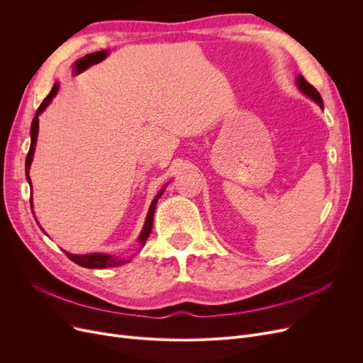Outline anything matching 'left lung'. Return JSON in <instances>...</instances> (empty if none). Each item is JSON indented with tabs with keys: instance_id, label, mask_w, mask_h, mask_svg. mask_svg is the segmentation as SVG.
<instances>
[{
	"instance_id": "left-lung-1",
	"label": "left lung",
	"mask_w": 363,
	"mask_h": 363,
	"mask_svg": "<svg viewBox=\"0 0 363 363\" xmlns=\"http://www.w3.org/2000/svg\"><path fill=\"white\" fill-rule=\"evenodd\" d=\"M297 86H298V89H300L304 95H308V97H309L311 100H313L315 103H318V104L323 108V103H322L320 94L316 91L315 86H312L306 79H304L301 74L297 76Z\"/></svg>"
}]
</instances>
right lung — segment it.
Listing matches in <instances>:
<instances>
[{
    "instance_id": "right-lung-1",
    "label": "right lung",
    "mask_w": 363,
    "mask_h": 363,
    "mask_svg": "<svg viewBox=\"0 0 363 363\" xmlns=\"http://www.w3.org/2000/svg\"><path fill=\"white\" fill-rule=\"evenodd\" d=\"M57 91H59V84H54V86L51 88L50 94L44 99L41 106L38 107L36 114H35V118H33L32 125H30V147H29V152H28V156H26V164H25L26 179L30 184V186H32V182H30V177H29V169H30V163H32V159H33V152H35V145H36V138H38V129H40V119H38V116H40V114L45 110V107L51 103V100L55 97ZM163 191H164V188L155 197V200L151 201V206L148 208V213H147V218H145L144 228H143V231H141V234L138 237V242L141 244V247L145 244V241H147V238H148V235H150V233L152 230V218H155L156 204H157V200L160 199V196L163 194ZM30 207H32V203H30ZM65 253L76 264L84 266V268H91V269L114 268V266H121V264H123L126 262H130V259H132V257L122 259V257H118V256H110V255H103V253H91V255H72V253H67V252H65Z\"/></svg>"
}]
</instances>
